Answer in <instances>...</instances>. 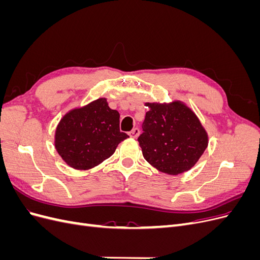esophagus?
Masks as SVG:
<instances>
[{"label": "esophagus", "mask_w": 260, "mask_h": 260, "mask_svg": "<svg viewBox=\"0 0 260 260\" xmlns=\"http://www.w3.org/2000/svg\"><path fill=\"white\" fill-rule=\"evenodd\" d=\"M129 136L133 139H137L139 136H140V129L139 128H135L132 129L130 132H129Z\"/></svg>", "instance_id": "1"}]
</instances>
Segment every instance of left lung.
Wrapping results in <instances>:
<instances>
[{
	"instance_id": "1",
	"label": "left lung",
	"mask_w": 260,
	"mask_h": 260,
	"mask_svg": "<svg viewBox=\"0 0 260 260\" xmlns=\"http://www.w3.org/2000/svg\"><path fill=\"white\" fill-rule=\"evenodd\" d=\"M149 111L138 141L146 161L168 175L191 169L205 152L207 133L185 105L147 103Z\"/></svg>"
}]
</instances>
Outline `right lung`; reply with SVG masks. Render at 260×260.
Returning a JSON list of instances; mask_svg holds the SVG:
<instances>
[{
	"instance_id": "1",
	"label": "right lung",
	"mask_w": 260,
	"mask_h": 260,
	"mask_svg": "<svg viewBox=\"0 0 260 260\" xmlns=\"http://www.w3.org/2000/svg\"><path fill=\"white\" fill-rule=\"evenodd\" d=\"M120 115L99 99L69 112L57 125L55 147L70 167L86 170L98 166L123 140L129 138L119 129Z\"/></svg>"
}]
</instances>
